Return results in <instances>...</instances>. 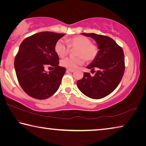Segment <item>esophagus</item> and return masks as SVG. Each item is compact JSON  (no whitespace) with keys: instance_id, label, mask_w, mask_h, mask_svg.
Returning a JSON list of instances; mask_svg holds the SVG:
<instances>
[{"instance_id":"obj_1","label":"esophagus","mask_w":146,"mask_h":146,"mask_svg":"<svg viewBox=\"0 0 146 146\" xmlns=\"http://www.w3.org/2000/svg\"><path fill=\"white\" fill-rule=\"evenodd\" d=\"M66 71H68V72H73V71H75V70H71V69H67V70H66Z\"/></svg>"}]
</instances>
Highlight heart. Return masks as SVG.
Returning <instances> with one entry per match:
<instances>
[{
	"label": "heart",
	"mask_w": 146,
	"mask_h": 146,
	"mask_svg": "<svg viewBox=\"0 0 146 146\" xmlns=\"http://www.w3.org/2000/svg\"><path fill=\"white\" fill-rule=\"evenodd\" d=\"M68 44L62 39L56 42L55 45V51L60 57H64L70 51V48H77L76 57H67L60 61L63 67L74 70L84 62L85 58L88 61L95 60L98 55L97 46L91 43V40L84 36H76L69 39Z\"/></svg>",
	"instance_id": "1"
}]
</instances>
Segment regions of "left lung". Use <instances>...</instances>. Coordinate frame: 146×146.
Listing matches in <instances>:
<instances>
[{
	"mask_svg": "<svg viewBox=\"0 0 146 146\" xmlns=\"http://www.w3.org/2000/svg\"><path fill=\"white\" fill-rule=\"evenodd\" d=\"M90 36L97 44L98 55L87 67L95 75L84 73L76 82L81 92L93 99H100L110 95L119 84L124 73V55L122 48L111 38L95 33H81Z\"/></svg>",
	"mask_w": 146,
	"mask_h": 146,
	"instance_id": "obj_1",
	"label": "left lung"
}]
</instances>
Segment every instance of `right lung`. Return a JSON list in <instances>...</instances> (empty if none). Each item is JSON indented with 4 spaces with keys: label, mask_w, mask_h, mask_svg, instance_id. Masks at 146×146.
Masks as SVG:
<instances>
[{
    "label": "right lung",
    "mask_w": 146,
    "mask_h": 146,
    "mask_svg": "<svg viewBox=\"0 0 146 146\" xmlns=\"http://www.w3.org/2000/svg\"><path fill=\"white\" fill-rule=\"evenodd\" d=\"M65 34L51 31L35 33L26 38L19 46L14 61L17 79L23 90L36 99L50 97L59 88L66 68L59 66L55 45ZM47 65L54 70L48 73Z\"/></svg>",
    "instance_id": "obj_1"
}]
</instances>
